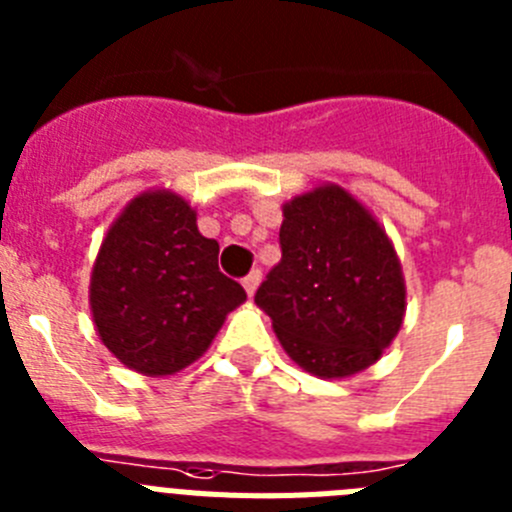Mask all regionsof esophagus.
Masks as SVG:
<instances>
[{"mask_svg":"<svg viewBox=\"0 0 512 512\" xmlns=\"http://www.w3.org/2000/svg\"><path fill=\"white\" fill-rule=\"evenodd\" d=\"M260 280H262V270H260V267H255V270H250V273L245 275L242 285H245L247 296H255V290H257V285H260Z\"/></svg>","mask_w":512,"mask_h":512,"instance_id":"34e87169","label":"esophagus"}]
</instances>
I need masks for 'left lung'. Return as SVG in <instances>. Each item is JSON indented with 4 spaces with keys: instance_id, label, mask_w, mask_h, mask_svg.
<instances>
[{
    "instance_id": "8db88e82",
    "label": "left lung",
    "mask_w": 512,
    "mask_h": 512,
    "mask_svg": "<svg viewBox=\"0 0 512 512\" xmlns=\"http://www.w3.org/2000/svg\"><path fill=\"white\" fill-rule=\"evenodd\" d=\"M278 265L255 303L288 357L319 377H347L380 359L403 324L405 285L388 234L339 186L283 206Z\"/></svg>"
}]
</instances>
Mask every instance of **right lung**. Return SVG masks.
<instances>
[{"label": "right lung", "instance_id": "right-lung-1", "mask_svg": "<svg viewBox=\"0 0 512 512\" xmlns=\"http://www.w3.org/2000/svg\"><path fill=\"white\" fill-rule=\"evenodd\" d=\"M245 298L219 270V242L199 232L196 211L170 191L142 193L122 211L91 273L101 342L142 375L191 365Z\"/></svg>", "mask_w": 512, "mask_h": 512}]
</instances>
